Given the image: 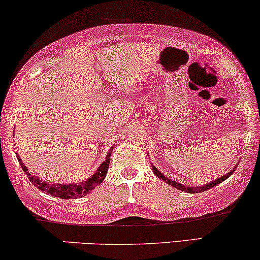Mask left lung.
I'll return each mask as SVG.
<instances>
[{
  "mask_svg": "<svg viewBox=\"0 0 260 260\" xmlns=\"http://www.w3.org/2000/svg\"><path fill=\"white\" fill-rule=\"evenodd\" d=\"M151 165V167H152V172H154V174L156 176L158 177L159 180H162V181H165L166 183H168V184H170V186L172 187H174V188H177V189H180V190H182V191H187V193H191V194H195V193H202V191H206V190H208V189H211V188H213V187H215L216 184H219V183H221L222 181H225L226 179H229V177L232 175V174L236 172V168H237V166L234 167V168L231 170V172H229L227 174H225V175H222V176H220V177H218V179H215L214 181H212V182H209V183H206V184H204V186H197V187H188V186H184L183 183H179V182H176V181H173V180H170L169 177H167V176H165V174H162L161 172H159V170L156 168V167L152 165V163H150Z\"/></svg>",
  "mask_w": 260,
  "mask_h": 260,
  "instance_id": "8db88e82",
  "label": "left lung"
}]
</instances>
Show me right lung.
<instances>
[{"label":"right lung","instance_id":"obj_1","mask_svg":"<svg viewBox=\"0 0 260 260\" xmlns=\"http://www.w3.org/2000/svg\"><path fill=\"white\" fill-rule=\"evenodd\" d=\"M112 149H113V145L112 148L108 151V154H106L104 162L98 167V169L95 170L93 175H91L88 179H86L80 183L46 182V181L41 180L40 177L35 176L30 172H28L27 167L23 165L22 159H21L19 155H16V157H17V161H19V163L21 165V168H22L23 172L27 174L28 179H29L30 182L33 183L35 187L39 188V189L42 191H45V193L51 194L52 197L65 199V200H67V199H77V198L85 197V195H87L92 189H94V187H97L98 184H101L103 182V180H104L106 176V173H108L109 165H110V156H111Z\"/></svg>","mask_w":260,"mask_h":260}]
</instances>
